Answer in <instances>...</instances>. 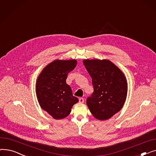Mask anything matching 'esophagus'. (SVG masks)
Returning a JSON list of instances; mask_svg holds the SVG:
<instances>
[{"label": "esophagus", "mask_w": 156, "mask_h": 156, "mask_svg": "<svg viewBox=\"0 0 156 156\" xmlns=\"http://www.w3.org/2000/svg\"><path fill=\"white\" fill-rule=\"evenodd\" d=\"M79 102L80 103H83L84 102V99L82 97H80L79 99Z\"/></svg>", "instance_id": "obj_1"}]
</instances>
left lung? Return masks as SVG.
Returning <instances> with one entry per match:
<instances>
[{"instance_id":"obj_1","label":"left lung","mask_w":156,"mask_h":156,"mask_svg":"<svg viewBox=\"0 0 156 156\" xmlns=\"http://www.w3.org/2000/svg\"><path fill=\"white\" fill-rule=\"evenodd\" d=\"M83 62L94 87L93 94L87 99L90 111L98 119H108L125 104L128 92L126 79L109 60L85 59Z\"/></svg>"}]
</instances>
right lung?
<instances>
[{
    "mask_svg": "<svg viewBox=\"0 0 156 156\" xmlns=\"http://www.w3.org/2000/svg\"><path fill=\"white\" fill-rule=\"evenodd\" d=\"M76 64L75 59L55 60L44 68L37 78L36 94L39 104L55 119L68 116L73 105L78 102L66 82Z\"/></svg>",
    "mask_w": 156,
    "mask_h": 156,
    "instance_id": "add662e5",
    "label": "right lung"
}]
</instances>
